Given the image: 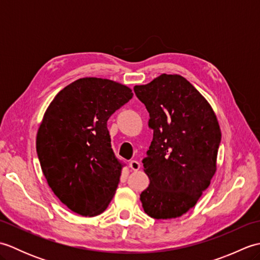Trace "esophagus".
I'll list each match as a JSON object with an SVG mask.
<instances>
[{
	"mask_svg": "<svg viewBox=\"0 0 260 260\" xmlns=\"http://www.w3.org/2000/svg\"><path fill=\"white\" fill-rule=\"evenodd\" d=\"M129 168L133 170V171H137V170H140L141 164L137 162V161H131L129 162Z\"/></svg>",
	"mask_w": 260,
	"mask_h": 260,
	"instance_id": "esophagus-1",
	"label": "esophagus"
}]
</instances>
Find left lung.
I'll return each mask as SVG.
<instances>
[{"label": "left lung", "instance_id": "1", "mask_svg": "<svg viewBox=\"0 0 260 260\" xmlns=\"http://www.w3.org/2000/svg\"><path fill=\"white\" fill-rule=\"evenodd\" d=\"M150 113L153 141L143 158L150 184L141 193L154 219L181 217L197 204L217 171L221 131L212 107L184 77L167 75L134 87Z\"/></svg>", "mask_w": 260, "mask_h": 260}]
</instances>
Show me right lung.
I'll list each match as a JSON object with an SVG mask.
<instances>
[{
	"label": "right lung",
	"mask_w": 260,
	"mask_h": 260,
	"mask_svg": "<svg viewBox=\"0 0 260 260\" xmlns=\"http://www.w3.org/2000/svg\"><path fill=\"white\" fill-rule=\"evenodd\" d=\"M133 97L129 87L86 77L60 90L37 133V153L49 186L71 211L95 217L108 207L121 164L113 152L107 120Z\"/></svg>",
	"instance_id": "obj_1"
}]
</instances>
